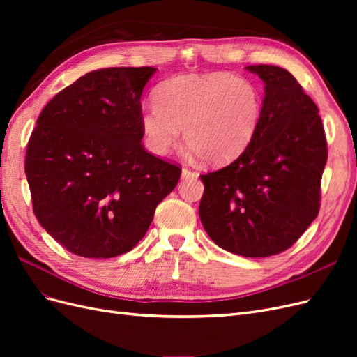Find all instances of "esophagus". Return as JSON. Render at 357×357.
I'll return each instance as SVG.
<instances>
[{
  "mask_svg": "<svg viewBox=\"0 0 357 357\" xmlns=\"http://www.w3.org/2000/svg\"><path fill=\"white\" fill-rule=\"evenodd\" d=\"M195 176H197L195 171H192V169H189V168H183V169H181V177H183V178L195 177Z\"/></svg>",
  "mask_w": 357,
  "mask_h": 357,
  "instance_id": "obj_1",
  "label": "esophagus"
}]
</instances>
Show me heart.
Returning <instances> with one entry per match:
<instances>
[{
  "mask_svg": "<svg viewBox=\"0 0 357 357\" xmlns=\"http://www.w3.org/2000/svg\"><path fill=\"white\" fill-rule=\"evenodd\" d=\"M262 96L235 74H180L162 82L155 102L139 113L146 147L167 155L181 137L190 152L211 165L228 164L245 152L259 129Z\"/></svg>",
  "mask_w": 357,
  "mask_h": 357,
  "instance_id": "heart-1",
  "label": "heart"
}]
</instances>
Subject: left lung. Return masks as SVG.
<instances>
[{
    "label": "left lung",
    "mask_w": 357,
    "mask_h": 357,
    "mask_svg": "<svg viewBox=\"0 0 357 357\" xmlns=\"http://www.w3.org/2000/svg\"><path fill=\"white\" fill-rule=\"evenodd\" d=\"M245 68L265 83L261 123L232 164L199 176V219L225 250L265 257L287 250L317 218L328 147L317 105L294 75Z\"/></svg>",
    "instance_id": "8db88e82"
}]
</instances>
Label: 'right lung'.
<instances>
[{"label":"right lung","mask_w":357,"mask_h":357,"mask_svg":"<svg viewBox=\"0 0 357 357\" xmlns=\"http://www.w3.org/2000/svg\"><path fill=\"white\" fill-rule=\"evenodd\" d=\"M153 67L95 70L43 109L25 172L40 225L68 252L93 259L139 243L181 168L146 152L142 93Z\"/></svg>","instance_id":"1"}]
</instances>
